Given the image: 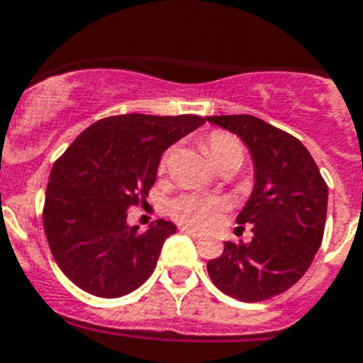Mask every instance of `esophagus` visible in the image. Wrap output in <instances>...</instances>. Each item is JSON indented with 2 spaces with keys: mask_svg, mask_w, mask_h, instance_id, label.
I'll list each match as a JSON object with an SVG mask.
<instances>
[{
  "mask_svg": "<svg viewBox=\"0 0 363 363\" xmlns=\"http://www.w3.org/2000/svg\"><path fill=\"white\" fill-rule=\"evenodd\" d=\"M181 231H182V233H186V235H190V237H194V238H201V237H203V233H201V231H196V229H194V228H188V225H182Z\"/></svg>",
  "mask_w": 363,
  "mask_h": 363,
  "instance_id": "esophagus-1",
  "label": "esophagus"
}]
</instances>
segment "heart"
<instances>
[{
  "instance_id": "b5f03b06",
  "label": "heart",
  "mask_w": 363,
  "mask_h": 363,
  "mask_svg": "<svg viewBox=\"0 0 363 363\" xmlns=\"http://www.w3.org/2000/svg\"><path fill=\"white\" fill-rule=\"evenodd\" d=\"M203 147L207 155L211 156V160L214 162V166L220 167H238L242 164L244 155H246V147L237 135L229 134L223 130H214L203 140ZM173 158V151L164 152L160 160V173H164L169 167ZM225 201L220 197L212 196H194V194H186L173 199L169 205V214L175 218L177 222L190 223L196 228H211L218 222V218L222 216V212L225 211Z\"/></svg>"
}]
</instances>
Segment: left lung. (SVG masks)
Masks as SVG:
<instances>
[{"instance_id": "1", "label": "left lung", "mask_w": 363, "mask_h": 363, "mask_svg": "<svg viewBox=\"0 0 363 363\" xmlns=\"http://www.w3.org/2000/svg\"><path fill=\"white\" fill-rule=\"evenodd\" d=\"M211 123L248 145L255 186L237 223L252 225V242H225L208 276L228 296L263 302L293 287L325 235L328 186L313 156L294 135L253 115H212Z\"/></svg>"}]
</instances>
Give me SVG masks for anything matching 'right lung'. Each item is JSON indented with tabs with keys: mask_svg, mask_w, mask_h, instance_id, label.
Listing matches in <instances>:
<instances>
[{
	"mask_svg": "<svg viewBox=\"0 0 363 363\" xmlns=\"http://www.w3.org/2000/svg\"><path fill=\"white\" fill-rule=\"evenodd\" d=\"M205 123L199 115H111L96 121L55 160L43 222L61 272L100 298L143 285L156 267L172 222L128 228V208L145 201L162 152Z\"/></svg>",
	"mask_w": 363,
	"mask_h": 363,
	"instance_id": "right-lung-1",
	"label": "right lung"
}]
</instances>
